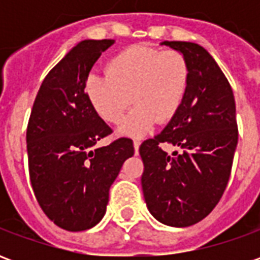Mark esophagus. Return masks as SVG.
Wrapping results in <instances>:
<instances>
[{
	"mask_svg": "<svg viewBox=\"0 0 260 260\" xmlns=\"http://www.w3.org/2000/svg\"><path fill=\"white\" fill-rule=\"evenodd\" d=\"M139 146H141V142L138 139H134V147H135V153L139 152Z\"/></svg>",
	"mask_w": 260,
	"mask_h": 260,
	"instance_id": "esophagus-1",
	"label": "esophagus"
}]
</instances>
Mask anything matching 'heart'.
Wrapping results in <instances>:
<instances>
[{"label":"heart","mask_w":260,"mask_h":260,"mask_svg":"<svg viewBox=\"0 0 260 260\" xmlns=\"http://www.w3.org/2000/svg\"><path fill=\"white\" fill-rule=\"evenodd\" d=\"M188 85L189 65L180 51L135 44L111 57L106 74L87 75L85 94L93 110L110 124L121 121L132 100L135 107L121 122L119 132L142 136L156 121L174 117Z\"/></svg>","instance_id":"heart-1"}]
</instances>
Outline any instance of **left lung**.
Segmentation results:
<instances>
[{"label": "left lung", "instance_id": "8db88e82", "mask_svg": "<svg viewBox=\"0 0 260 260\" xmlns=\"http://www.w3.org/2000/svg\"><path fill=\"white\" fill-rule=\"evenodd\" d=\"M189 65V85L167 126L139 147L142 189L160 223L188 227L206 217L229 182L238 126L229 80L205 48L189 42H164ZM163 143L180 147L169 156Z\"/></svg>", "mask_w": 260, "mask_h": 260}]
</instances>
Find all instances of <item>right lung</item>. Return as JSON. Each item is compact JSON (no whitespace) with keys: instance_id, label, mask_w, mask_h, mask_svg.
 <instances>
[{"instance_id":"1","label":"right lung","mask_w":260,"mask_h":260,"mask_svg":"<svg viewBox=\"0 0 260 260\" xmlns=\"http://www.w3.org/2000/svg\"><path fill=\"white\" fill-rule=\"evenodd\" d=\"M114 40H83L43 80L31 108L26 142L29 174L42 210L67 231H85L104 216L108 191L134 142L119 138L96 149L113 129L85 94L86 76Z\"/></svg>"}]
</instances>
